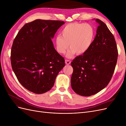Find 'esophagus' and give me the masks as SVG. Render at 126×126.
<instances>
[{"instance_id": "esophagus-1", "label": "esophagus", "mask_w": 126, "mask_h": 126, "mask_svg": "<svg viewBox=\"0 0 126 126\" xmlns=\"http://www.w3.org/2000/svg\"><path fill=\"white\" fill-rule=\"evenodd\" d=\"M65 63L66 64H70L71 63V62L69 60H65Z\"/></svg>"}]
</instances>
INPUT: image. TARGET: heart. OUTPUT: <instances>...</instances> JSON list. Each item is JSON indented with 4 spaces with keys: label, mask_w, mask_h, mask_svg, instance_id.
<instances>
[{
    "label": "heart",
    "mask_w": 126,
    "mask_h": 126,
    "mask_svg": "<svg viewBox=\"0 0 126 126\" xmlns=\"http://www.w3.org/2000/svg\"><path fill=\"white\" fill-rule=\"evenodd\" d=\"M62 36H57L55 39L56 50L64 54L69 47L67 57L68 58L84 54L92 45L95 36V29L88 23L72 22L67 25L61 32Z\"/></svg>",
    "instance_id": "1"
}]
</instances>
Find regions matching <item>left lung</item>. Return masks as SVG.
I'll use <instances>...</instances> for the list:
<instances>
[{"label":"left lung","instance_id":"1","mask_svg":"<svg viewBox=\"0 0 126 126\" xmlns=\"http://www.w3.org/2000/svg\"><path fill=\"white\" fill-rule=\"evenodd\" d=\"M96 21L99 25L92 45L86 53L76 57L71 63L74 69L71 88L82 96L96 94L108 85L118 59L114 36L104 22L98 19Z\"/></svg>","mask_w":126,"mask_h":126}]
</instances>
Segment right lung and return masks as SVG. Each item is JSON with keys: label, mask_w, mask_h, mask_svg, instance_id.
<instances>
[{"label": "right lung", "mask_w": 126, "mask_h": 126, "mask_svg": "<svg viewBox=\"0 0 126 126\" xmlns=\"http://www.w3.org/2000/svg\"><path fill=\"white\" fill-rule=\"evenodd\" d=\"M64 24L63 21L36 19L19 31L11 50V64L21 85L41 94L50 90L64 60L54 47L51 39Z\"/></svg>", "instance_id": "obj_1"}]
</instances>
